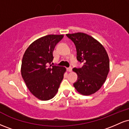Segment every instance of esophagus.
Instances as JSON below:
<instances>
[{
  "label": "esophagus",
  "instance_id": "obj_1",
  "mask_svg": "<svg viewBox=\"0 0 129 129\" xmlns=\"http://www.w3.org/2000/svg\"><path fill=\"white\" fill-rule=\"evenodd\" d=\"M67 71H68V72H72V68L70 67L67 68Z\"/></svg>",
  "mask_w": 129,
  "mask_h": 129
}]
</instances>
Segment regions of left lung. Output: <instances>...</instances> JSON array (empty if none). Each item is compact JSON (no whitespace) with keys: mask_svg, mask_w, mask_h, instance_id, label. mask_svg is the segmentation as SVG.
I'll return each instance as SVG.
<instances>
[{"mask_svg":"<svg viewBox=\"0 0 129 129\" xmlns=\"http://www.w3.org/2000/svg\"><path fill=\"white\" fill-rule=\"evenodd\" d=\"M76 46L77 60L84 63L81 68H74L78 80L73 84L77 91L84 95L96 92L106 81L110 69L107 53L93 37L83 33L67 34Z\"/></svg>","mask_w":129,"mask_h":129,"instance_id":"8db88e82","label":"left lung"}]
</instances>
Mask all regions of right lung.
Instances as JSON below:
<instances>
[{
	"label": "right lung",
	"mask_w": 129,
	"mask_h": 129,
	"mask_svg": "<svg viewBox=\"0 0 129 129\" xmlns=\"http://www.w3.org/2000/svg\"><path fill=\"white\" fill-rule=\"evenodd\" d=\"M63 37L62 35L42 37L33 42L23 54L22 76L30 92L40 100L52 99L63 78L66 68L51 65L53 50Z\"/></svg>",
	"instance_id": "obj_1"
}]
</instances>
